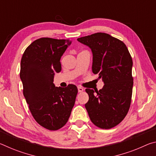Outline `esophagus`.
Listing matches in <instances>:
<instances>
[{
    "label": "esophagus",
    "mask_w": 156,
    "mask_h": 156,
    "mask_svg": "<svg viewBox=\"0 0 156 156\" xmlns=\"http://www.w3.org/2000/svg\"><path fill=\"white\" fill-rule=\"evenodd\" d=\"M78 92H80V93H81V92H83L84 91V89L83 87H78Z\"/></svg>",
    "instance_id": "obj_1"
}]
</instances>
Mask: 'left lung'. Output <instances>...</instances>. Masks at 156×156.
I'll return each mask as SVG.
<instances>
[{"instance_id":"1","label":"left lung","mask_w":156,"mask_h":156,"mask_svg":"<svg viewBox=\"0 0 156 156\" xmlns=\"http://www.w3.org/2000/svg\"><path fill=\"white\" fill-rule=\"evenodd\" d=\"M77 40L93 53L92 72L104 82L99 91L86 89L85 104L90 120L100 129L113 128L122 122L130 108L133 78V61L126 44L106 33L98 32Z\"/></svg>"}]
</instances>
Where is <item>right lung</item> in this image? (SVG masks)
<instances>
[{
    "mask_svg": "<svg viewBox=\"0 0 156 156\" xmlns=\"http://www.w3.org/2000/svg\"><path fill=\"white\" fill-rule=\"evenodd\" d=\"M70 44L66 39L38 38L21 58L20 77L29 109L36 122L50 131L67 122L78 94L74 84L64 88L53 83L55 73L61 71L60 58Z\"/></svg>",
    "mask_w": 156,
    "mask_h": 156,
    "instance_id": "right-lung-1",
    "label": "right lung"
}]
</instances>
